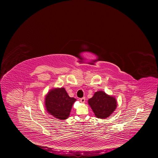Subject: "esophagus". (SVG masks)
Segmentation results:
<instances>
[{
    "label": "esophagus",
    "instance_id": "esophagus-1",
    "mask_svg": "<svg viewBox=\"0 0 158 158\" xmlns=\"http://www.w3.org/2000/svg\"><path fill=\"white\" fill-rule=\"evenodd\" d=\"M80 101H81V102H82V103L85 102V97H82V98H80Z\"/></svg>",
    "mask_w": 158,
    "mask_h": 158
}]
</instances>
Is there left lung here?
Masks as SVG:
<instances>
[{"label":"left lung","mask_w":158,"mask_h":158,"mask_svg":"<svg viewBox=\"0 0 158 158\" xmlns=\"http://www.w3.org/2000/svg\"><path fill=\"white\" fill-rule=\"evenodd\" d=\"M88 104L92 109L95 117L98 118H106L117 108V102L114 97L107 95L102 91L95 92L93 97L88 100Z\"/></svg>","instance_id":"obj_1"}]
</instances>
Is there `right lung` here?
Listing matches in <instances>:
<instances>
[{
	"label": "right lung",
	"instance_id": "right-lung-1",
	"mask_svg": "<svg viewBox=\"0 0 158 158\" xmlns=\"http://www.w3.org/2000/svg\"><path fill=\"white\" fill-rule=\"evenodd\" d=\"M76 98L70 97L64 88H54L45 96V105L47 111L60 120L67 118Z\"/></svg>",
	"mask_w": 158,
	"mask_h": 158
}]
</instances>
